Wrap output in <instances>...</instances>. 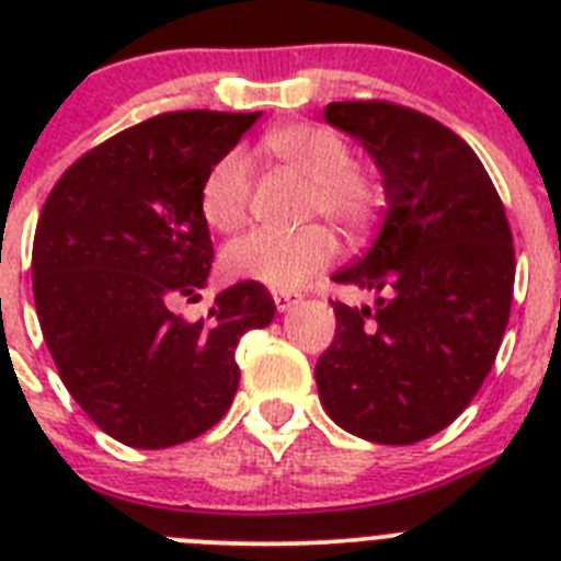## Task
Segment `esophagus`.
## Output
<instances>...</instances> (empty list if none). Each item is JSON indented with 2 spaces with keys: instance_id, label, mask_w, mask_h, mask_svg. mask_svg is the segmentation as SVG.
<instances>
[{
  "instance_id": "34e87169",
  "label": "esophagus",
  "mask_w": 561,
  "mask_h": 561,
  "mask_svg": "<svg viewBox=\"0 0 561 561\" xmlns=\"http://www.w3.org/2000/svg\"><path fill=\"white\" fill-rule=\"evenodd\" d=\"M275 306H277V311H289V309H295L297 304H300V300H304V295H297V291H275Z\"/></svg>"
}]
</instances>
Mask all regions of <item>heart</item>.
Instances as JSON below:
<instances>
[{"label": "heart", "instance_id": "heart-1", "mask_svg": "<svg viewBox=\"0 0 561 561\" xmlns=\"http://www.w3.org/2000/svg\"><path fill=\"white\" fill-rule=\"evenodd\" d=\"M266 153L309 182V216H323L334 227L354 232L365 227L379 205V187L368 173L351 165V148L325 126L295 123L266 134ZM250 205V165L241 151H227L213 162L199 191L207 225L232 232L244 225ZM336 241L325 227L297 232L252 230L221 252V266L232 280H250L266 289L289 291L309 284L334 261Z\"/></svg>", "mask_w": 561, "mask_h": 561}]
</instances>
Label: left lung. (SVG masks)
Instances as JSON below:
<instances>
[{"label":"left lung","instance_id":"left-lung-1","mask_svg":"<svg viewBox=\"0 0 561 561\" xmlns=\"http://www.w3.org/2000/svg\"><path fill=\"white\" fill-rule=\"evenodd\" d=\"M325 123L370 153L385 219L331 277L379 297L374 309L331 304L317 393L351 435L415 444L449 427L492 370L512 311V230L478 153L427 114L345 101L325 106Z\"/></svg>","mask_w":561,"mask_h":561}]
</instances>
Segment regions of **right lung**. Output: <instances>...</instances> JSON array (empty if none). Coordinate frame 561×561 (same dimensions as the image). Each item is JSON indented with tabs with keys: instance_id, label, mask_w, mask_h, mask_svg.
I'll return each instance as SVG.
<instances>
[{
	"instance_id": "add662e5",
	"label": "right lung",
	"mask_w": 561,
	"mask_h": 561,
	"mask_svg": "<svg viewBox=\"0 0 561 561\" xmlns=\"http://www.w3.org/2000/svg\"><path fill=\"white\" fill-rule=\"evenodd\" d=\"M257 117L157 114L83 153L44 202L33 238L44 342L83 413L126 447H176L219 424L241 379L238 340L275 317L250 280L219 291L205 320L173 314L210 275L202 182Z\"/></svg>"
}]
</instances>
